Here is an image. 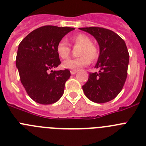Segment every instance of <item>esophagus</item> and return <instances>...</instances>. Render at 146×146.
I'll return each mask as SVG.
<instances>
[{
    "instance_id": "1",
    "label": "esophagus",
    "mask_w": 146,
    "mask_h": 146,
    "mask_svg": "<svg viewBox=\"0 0 146 146\" xmlns=\"http://www.w3.org/2000/svg\"><path fill=\"white\" fill-rule=\"evenodd\" d=\"M77 71H78V70H70V73H71L72 75H74V74H76V73H77Z\"/></svg>"
}]
</instances>
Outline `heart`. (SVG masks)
Listing matches in <instances>:
<instances>
[{"mask_svg": "<svg viewBox=\"0 0 146 146\" xmlns=\"http://www.w3.org/2000/svg\"><path fill=\"white\" fill-rule=\"evenodd\" d=\"M70 42L73 46H78L77 58L69 59L62 63V67L68 69H78L86 66L90 60L94 62L99 58V50L95 44L92 43L91 38L84 34H78L70 38ZM56 52L60 58L66 60L70 53V47L66 41L62 39L57 44Z\"/></svg>", "mask_w": 146, "mask_h": 146, "instance_id": "obj_1", "label": "heart"}]
</instances>
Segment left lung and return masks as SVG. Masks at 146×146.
I'll return each instance as SVG.
<instances>
[{"label":"left lung","mask_w":146,"mask_h":146,"mask_svg":"<svg viewBox=\"0 0 146 146\" xmlns=\"http://www.w3.org/2000/svg\"><path fill=\"white\" fill-rule=\"evenodd\" d=\"M79 29L91 34L97 40L100 49L96 65L99 73H89L87 82L83 86L86 96L96 103L112 100L122 91L127 76L129 52L125 41L115 32L98 27Z\"/></svg>","instance_id":"8db88e82"}]
</instances>
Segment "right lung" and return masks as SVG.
<instances>
[{"label": "right lung", "instance_id": "1", "mask_svg": "<svg viewBox=\"0 0 146 146\" xmlns=\"http://www.w3.org/2000/svg\"><path fill=\"white\" fill-rule=\"evenodd\" d=\"M74 29L43 26L32 31L20 42L16 59L20 80L27 94L39 104L55 103L63 94L70 70H50L61 63L56 52L57 44Z\"/></svg>", "mask_w": 146, "mask_h": 146}]
</instances>
